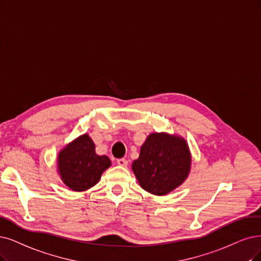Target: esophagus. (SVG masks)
Returning a JSON list of instances; mask_svg holds the SVG:
<instances>
[{"instance_id":"esophagus-1","label":"esophagus","mask_w":261,"mask_h":261,"mask_svg":"<svg viewBox=\"0 0 261 261\" xmlns=\"http://www.w3.org/2000/svg\"><path fill=\"white\" fill-rule=\"evenodd\" d=\"M117 165L120 167H127L128 166V160H125L124 158L117 159Z\"/></svg>"}]
</instances>
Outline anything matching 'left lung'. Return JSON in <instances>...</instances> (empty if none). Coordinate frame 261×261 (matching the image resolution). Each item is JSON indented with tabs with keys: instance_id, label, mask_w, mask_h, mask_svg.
I'll return each instance as SVG.
<instances>
[{
	"instance_id": "obj_1",
	"label": "left lung",
	"mask_w": 261,
	"mask_h": 261,
	"mask_svg": "<svg viewBox=\"0 0 261 261\" xmlns=\"http://www.w3.org/2000/svg\"><path fill=\"white\" fill-rule=\"evenodd\" d=\"M191 153L184 138L153 132L141 146L132 171L140 186L150 194L165 196L184 182L190 173Z\"/></svg>"
}]
</instances>
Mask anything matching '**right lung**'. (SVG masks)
I'll return each instance as SVG.
<instances>
[{
    "instance_id": "add662e5",
    "label": "right lung",
    "mask_w": 261,
    "mask_h": 261,
    "mask_svg": "<svg viewBox=\"0 0 261 261\" xmlns=\"http://www.w3.org/2000/svg\"><path fill=\"white\" fill-rule=\"evenodd\" d=\"M112 166L108 156H99L89 134H82L65 145L57 157V169L64 184L85 191L98 184L102 173Z\"/></svg>"
}]
</instances>
